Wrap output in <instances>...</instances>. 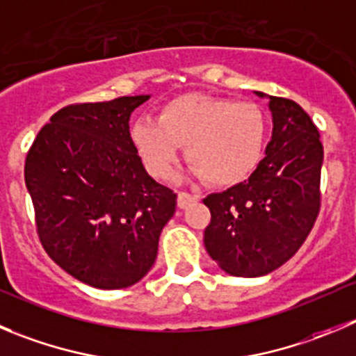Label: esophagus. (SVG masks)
<instances>
[{"mask_svg": "<svg viewBox=\"0 0 356 356\" xmlns=\"http://www.w3.org/2000/svg\"><path fill=\"white\" fill-rule=\"evenodd\" d=\"M195 200H198L195 195H189V193H186V191H179V193H177L179 209H186L189 204H191V202H195Z\"/></svg>", "mask_w": 356, "mask_h": 356, "instance_id": "34e87169", "label": "esophagus"}]
</instances>
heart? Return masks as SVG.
I'll use <instances>...</instances> for the list:
<instances>
[{
  "instance_id": "obj_1",
  "label": "heart",
  "mask_w": 356,
  "mask_h": 356,
  "mask_svg": "<svg viewBox=\"0 0 356 356\" xmlns=\"http://www.w3.org/2000/svg\"><path fill=\"white\" fill-rule=\"evenodd\" d=\"M129 137L154 179L174 174L186 145L189 174L212 186H232L248 179L260 163L265 118L254 103L189 92L165 103L158 119L138 118Z\"/></svg>"
}]
</instances>
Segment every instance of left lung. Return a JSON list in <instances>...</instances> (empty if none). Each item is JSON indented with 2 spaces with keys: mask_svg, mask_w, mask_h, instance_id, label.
I'll return each instance as SVG.
<instances>
[{
  "mask_svg": "<svg viewBox=\"0 0 356 356\" xmlns=\"http://www.w3.org/2000/svg\"><path fill=\"white\" fill-rule=\"evenodd\" d=\"M267 98L274 128L265 158L248 181L204 198L211 211L205 249L237 277L265 275L290 260L320 212L323 145L318 128L293 99Z\"/></svg>",
  "mask_w": 356,
  "mask_h": 356,
  "instance_id": "1",
  "label": "left lung"
}]
</instances>
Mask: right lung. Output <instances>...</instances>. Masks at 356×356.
I'll use <instances>...</instances> for the list:
<instances>
[{"label":"right lung","instance_id":"right-lung-1","mask_svg":"<svg viewBox=\"0 0 356 356\" xmlns=\"http://www.w3.org/2000/svg\"><path fill=\"white\" fill-rule=\"evenodd\" d=\"M149 95L61 108L36 135L24 179L49 257L99 290L138 283L154 265L177 195L145 172L129 115Z\"/></svg>","mask_w":356,"mask_h":356}]
</instances>
